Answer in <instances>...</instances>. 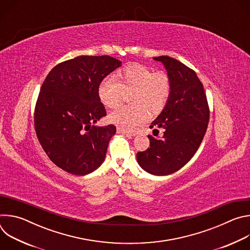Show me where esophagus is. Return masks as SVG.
<instances>
[{
    "label": "esophagus",
    "mask_w": 250,
    "mask_h": 250,
    "mask_svg": "<svg viewBox=\"0 0 250 250\" xmlns=\"http://www.w3.org/2000/svg\"><path fill=\"white\" fill-rule=\"evenodd\" d=\"M117 131H118V133H120V134H125V135H126V136H134V135H135L134 132L126 131V130H124V129H122V128H118Z\"/></svg>",
    "instance_id": "obj_1"
}]
</instances>
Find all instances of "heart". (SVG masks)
I'll return each mask as SVG.
<instances>
[{
  "label": "heart",
  "mask_w": 250,
  "mask_h": 250,
  "mask_svg": "<svg viewBox=\"0 0 250 250\" xmlns=\"http://www.w3.org/2000/svg\"><path fill=\"white\" fill-rule=\"evenodd\" d=\"M172 91L170 76L164 71H154L146 66L132 64L121 70L116 77L104 78L98 88L100 101L106 108H116L125 96L131 93V106H121L109 116L112 124L126 131L135 129L148 120L149 109L160 111Z\"/></svg>",
  "instance_id": "1"
}]
</instances>
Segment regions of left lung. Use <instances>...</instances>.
<instances>
[{
    "label": "left lung",
    "mask_w": 250,
    "mask_h": 250,
    "mask_svg": "<svg viewBox=\"0 0 250 250\" xmlns=\"http://www.w3.org/2000/svg\"><path fill=\"white\" fill-rule=\"evenodd\" d=\"M160 61L171 78L172 91L161 114L152 122L158 135H147L150 147L137 152L139 166L146 172L164 176L186 165L197 152L206 133L209 110L204 87L194 70L169 56L153 58Z\"/></svg>",
    "instance_id": "obj_1"
}]
</instances>
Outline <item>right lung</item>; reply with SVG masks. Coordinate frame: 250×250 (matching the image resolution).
Returning <instances> with one entry per match:
<instances>
[{
    "instance_id": "obj_1",
    "label": "right lung",
    "mask_w": 250,
    "mask_h": 250,
    "mask_svg": "<svg viewBox=\"0 0 250 250\" xmlns=\"http://www.w3.org/2000/svg\"><path fill=\"white\" fill-rule=\"evenodd\" d=\"M122 66L114 57L78 56L46 76L35 104L34 127L49 159L74 175H87L104 160L116 126H96L106 116L98 96L101 81Z\"/></svg>"
}]
</instances>
